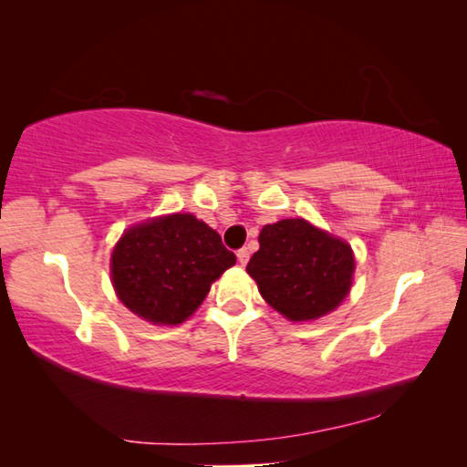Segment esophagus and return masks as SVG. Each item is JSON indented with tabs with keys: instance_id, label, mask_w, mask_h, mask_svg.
I'll use <instances>...</instances> for the list:
<instances>
[{
	"instance_id": "esophagus-1",
	"label": "esophagus",
	"mask_w": 467,
	"mask_h": 467,
	"mask_svg": "<svg viewBox=\"0 0 467 467\" xmlns=\"http://www.w3.org/2000/svg\"><path fill=\"white\" fill-rule=\"evenodd\" d=\"M236 259H239L241 265H247V262H249V249H239V251H236Z\"/></svg>"
}]
</instances>
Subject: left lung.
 <instances>
[{
  "mask_svg": "<svg viewBox=\"0 0 467 467\" xmlns=\"http://www.w3.org/2000/svg\"><path fill=\"white\" fill-rule=\"evenodd\" d=\"M247 272L262 296L290 321H309L334 311L352 286L350 244L303 218L280 220L259 233V251Z\"/></svg>",
  "mask_w": 467,
  "mask_h": 467,
  "instance_id": "8db88e82",
  "label": "left lung"
}]
</instances>
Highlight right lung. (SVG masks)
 <instances>
[{"label": "right lung", "mask_w": 467, "mask_h": 467, "mask_svg": "<svg viewBox=\"0 0 467 467\" xmlns=\"http://www.w3.org/2000/svg\"><path fill=\"white\" fill-rule=\"evenodd\" d=\"M236 257L216 231L192 214H172L130 228L110 255L121 303L152 323H183Z\"/></svg>", "instance_id": "add662e5"}]
</instances>
